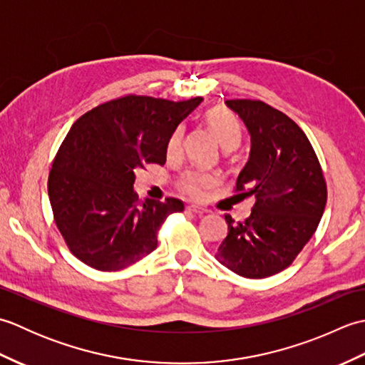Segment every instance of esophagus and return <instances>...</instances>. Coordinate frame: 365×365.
<instances>
[{
    "label": "esophagus",
    "instance_id": "34e87169",
    "mask_svg": "<svg viewBox=\"0 0 365 365\" xmlns=\"http://www.w3.org/2000/svg\"><path fill=\"white\" fill-rule=\"evenodd\" d=\"M187 210L191 212V213L197 215V216H204L205 213H208V210H205V208H200V207H196V205H190V207L187 208Z\"/></svg>",
    "mask_w": 365,
    "mask_h": 365
}]
</instances>
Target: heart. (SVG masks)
I'll list each match as a JSON object with an SVG mask.
<instances>
[{"mask_svg": "<svg viewBox=\"0 0 365 365\" xmlns=\"http://www.w3.org/2000/svg\"><path fill=\"white\" fill-rule=\"evenodd\" d=\"M205 123L212 135L216 138L224 150H234L242 144V127L234 114L224 108H213L205 114ZM183 130L178 128L174 131L168 143V157L174 158L182 150ZM220 183V177L212 173H202V170H192L182 178L180 190L191 199H202L208 190L215 188Z\"/></svg>", "mask_w": 365, "mask_h": 365, "instance_id": "heart-1", "label": "heart"}]
</instances>
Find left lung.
Masks as SVG:
<instances>
[{
  "label": "left lung",
  "mask_w": 365,
  "mask_h": 365,
  "mask_svg": "<svg viewBox=\"0 0 365 365\" xmlns=\"http://www.w3.org/2000/svg\"><path fill=\"white\" fill-rule=\"evenodd\" d=\"M251 136L250 160L237 178L255 196L250 218L234 222L215 257L234 273L262 279L287 268L315 234L327 205L319 158L289 115L260 100H226Z\"/></svg>",
  "instance_id": "1"
}]
</instances>
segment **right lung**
I'll use <instances>...</instances> for the list:
<instances>
[{"label":"right lung","instance_id":"obj_1","mask_svg":"<svg viewBox=\"0 0 365 365\" xmlns=\"http://www.w3.org/2000/svg\"><path fill=\"white\" fill-rule=\"evenodd\" d=\"M200 102L127 96L73 123L53 161L48 197L76 259L100 271H118L157 247L161 224L185 207L174 197L138 200L135 173L152 163L165 165L170 136Z\"/></svg>","mask_w":365,"mask_h":365}]
</instances>
